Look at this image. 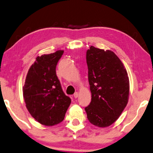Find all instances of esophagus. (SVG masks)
I'll return each mask as SVG.
<instances>
[{"mask_svg": "<svg viewBox=\"0 0 153 153\" xmlns=\"http://www.w3.org/2000/svg\"><path fill=\"white\" fill-rule=\"evenodd\" d=\"M78 93H77V92H76V93H75L74 94V98H77V97H78Z\"/></svg>", "mask_w": 153, "mask_h": 153, "instance_id": "obj_1", "label": "esophagus"}]
</instances>
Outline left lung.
<instances>
[{
	"label": "left lung",
	"instance_id": "obj_1",
	"mask_svg": "<svg viewBox=\"0 0 153 153\" xmlns=\"http://www.w3.org/2000/svg\"><path fill=\"white\" fill-rule=\"evenodd\" d=\"M91 101L85 109L94 126L105 128L117 120L128 101L126 69L114 53L91 46L86 55Z\"/></svg>",
	"mask_w": 153,
	"mask_h": 153
}]
</instances>
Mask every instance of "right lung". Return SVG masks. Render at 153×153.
<instances>
[{
  "label": "right lung",
  "mask_w": 153,
  "mask_h": 153,
  "mask_svg": "<svg viewBox=\"0 0 153 153\" xmlns=\"http://www.w3.org/2000/svg\"><path fill=\"white\" fill-rule=\"evenodd\" d=\"M64 51L38 56L30 66L23 87L27 110L39 123L52 126L64 120L71 102L65 95L56 75Z\"/></svg>",
  "instance_id": "add662e5"
}]
</instances>
